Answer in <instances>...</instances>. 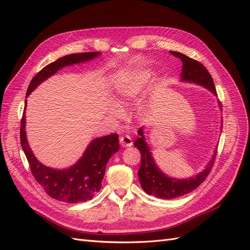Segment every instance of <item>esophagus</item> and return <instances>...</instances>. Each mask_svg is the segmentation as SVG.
<instances>
[{
  "label": "esophagus",
  "instance_id": "obj_1",
  "mask_svg": "<svg viewBox=\"0 0 250 250\" xmlns=\"http://www.w3.org/2000/svg\"><path fill=\"white\" fill-rule=\"evenodd\" d=\"M120 144L123 147H130L132 146V139L129 135H123V137L120 138Z\"/></svg>",
  "mask_w": 250,
  "mask_h": 250
}]
</instances>
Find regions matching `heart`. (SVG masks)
Instances as JSON below:
<instances>
[{
  "instance_id": "1",
  "label": "heart",
  "mask_w": 250,
  "mask_h": 250,
  "mask_svg": "<svg viewBox=\"0 0 250 250\" xmlns=\"http://www.w3.org/2000/svg\"><path fill=\"white\" fill-rule=\"evenodd\" d=\"M152 76V73L150 70H138L128 74L127 76L122 78L118 83V93L120 96L125 98H132L140 94L142 90L145 88ZM119 108L117 106H113L111 108L112 115H118Z\"/></svg>"
}]
</instances>
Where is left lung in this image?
I'll use <instances>...</instances> for the list:
<instances>
[{"label": "left lung", "mask_w": 250, "mask_h": 250, "mask_svg": "<svg viewBox=\"0 0 250 250\" xmlns=\"http://www.w3.org/2000/svg\"><path fill=\"white\" fill-rule=\"evenodd\" d=\"M170 53L183 62V71L180 74L181 81L201 85L217 96L213 78L206 69V66L198 62L197 60L186 56L183 53L175 51H170ZM219 107L221 108L220 102H219ZM138 133L140 134V138L133 144L141 152V167L138 174L142 188L148 195H153L161 199H173L190 193L203 183L215 163L217 149L207 167L197 175L184 179L170 177L163 173L155 164L152 153L150 152L149 146L144 137L143 127L140 128Z\"/></svg>", "instance_id": "8db88e82"}]
</instances>
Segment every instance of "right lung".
I'll list each match as a JSON object with an SVG mask.
<instances>
[{
  "label": "right lung",
  "mask_w": 250,
  "mask_h": 250,
  "mask_svg": "<svg viewBox=\"0 0 250 250\" xmlns=\"http://www.w3.org/2000/svg\"><path fill=\"white\" fill-rule=\"evenodd\" d=\"M101 54L99 52H85L66 55L44 66L30 82L26 98L41 83L53 76L64 66L89 62ZM27 100H25L26 109ZM25 110L21 121V145L28 160L30 169L50 197L69 203L85 202L92 199L100 191L105 168L112 154L119 150V135L113 133L97 138L88 144L80 160L67 169L50 168L36 160L26 137Z\"/></svg>",
  "instance_id": "obj_1"
}]
</instances>
